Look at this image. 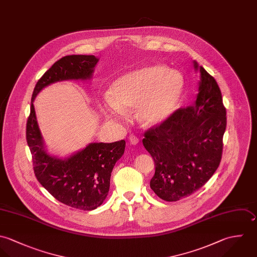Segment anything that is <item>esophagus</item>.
Masks as SVG:
<instances>
[{
    "mask_svg": "<svg viewBox=\"0 0 257 257\" xmlns=\"http://www.w3.org/2000/svg\"><path fill=\"white\" fill-rule=\"evenodd\" d=\"M129 142H130V144H132V145H136V144L139 143V139H138V137H136L135 135H130V136H129Z\"/></svg>",
    "mask_w": 257,
    "mask_h": 257,
    "instance_id": "obj_1",
    "label": "esophagus"
}]
</instances>
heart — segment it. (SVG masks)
<instances>
[{"mask_svg":"<svg viewBox=\"0 0 257 257\" xmlns=\"http://www.w3.org/2000/svg\"><path fill=\"white\" fill-rule=\"evenodd\" d=\"M184 88V78L166 66H147L128 72L110 86L105 112L114 119L122 118L123 110L136 106L141 123L154 126L164 122L174 111Z\"/></svg>","mask_w":257,"mask_h":257,"instance_id":"heart-1","label":"heart"}]
</instances>
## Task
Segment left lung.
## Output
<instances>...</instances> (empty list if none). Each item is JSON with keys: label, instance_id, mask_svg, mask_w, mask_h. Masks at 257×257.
Returning a JSON list of instances; mask_svg holds the SVG:
<instances>
[{"label": "left lung", "instance_id": "left-lung-1", "mask_svg": "<svg viewBox=\"0 0 257 257\" xmlns=\"http://www.w3.org/2000/svg\"><path fill=\"white\" fill-rule=\"evenodd\" d=\"M197 100L149 128L142 140L155 163L150 187L167 202L185 199L211 178L222 156L226 110L215 79L203 66Z\"/></svg>", "mask_w": 257, "mask_h": 257}]
</instances>
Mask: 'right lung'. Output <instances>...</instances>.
<instances>
[{
	"mask_svg": "<svg viewBox=\"0 0 257 257\" xmlns=\"http://www.w3.org/2000/svg\"><path fill=\"white\" fill-rule=\"evenodd\" d=\"M97 61L94 55L73 54L54 62L35 86L26 129L38 181L58 202L80 210L95 209L106 199L111 173L124 153L125 141L91 143L64 160L52 157L45 150L33 102L38 93L51 83L90 78Z\"/></svg>",
	"mask_w": 257,
	"mask_h": 257,
	"instance_id": "obj_1",
	"label": "right lung"
}]
</instances>
